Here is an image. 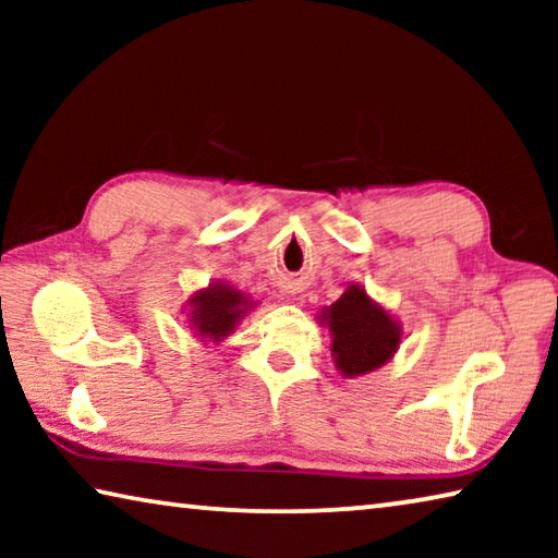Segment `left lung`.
<instances>
[{
    "label": "left lung",
    "instance_id": "8db88e82",
    "mask_svg": "<svg viewBox=\"0 0 558 558\" xmlns=\"http://www.w3.org/2000/svg\"><path fill=\"white\" fill-rule=\"evenodd\" d=\"M317 319L329 327L335 366L344 379L381 369L399 352L401 323L366 295L359 282H352L332 305L323 307Z\"/></svg>",
    "mask_w": 558,
    "mask_h": 558
}]
</instances>
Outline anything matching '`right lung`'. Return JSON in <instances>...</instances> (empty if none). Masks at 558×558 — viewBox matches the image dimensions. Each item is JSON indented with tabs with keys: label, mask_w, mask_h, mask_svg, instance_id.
Listing matches in <instances>:
<instances>
[{
	"label": "right lung",
	"mask_w": 558,
	"mask_h": 558,
	"mask_svg": "<svg viewBox=\"0 0 558 558\" xmlns=\"http://www.w3.org/2000/svg\"><path fill=\"white\" fill-rule=\"evenodd\" d=\"M186 302L189 327L206 344H219L226 337H231L241 319L256 307L251 295L235 290L223 280H216L209 288L196 290Z\"/></svg>",
	"instance_id": "1"
}]
</instances>
